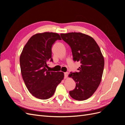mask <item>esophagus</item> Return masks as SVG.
<instances>
[{"instance_id": "esophagus-1", "label": "esophagus", "mask_w": 125, "mask_h": 125, "mask_svg": "<svg viewBox=\"0 0 125 125\" xmlns=\"http://www.w3.org/2000/svg\"><path fill=\"white\" fill-rule=\"evenodd\" d=\"M64 78L66 79V78H68V72H64Z\"/></svg>"}]
</instances>
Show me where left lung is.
Returning <instances> with one entry per match:
<instances>
[{
    "mask_svg": "<svg viewBox=\"0 0 125 125\" xmlns=\"http://www.w3.org/2000/svg\"><path fill=\"white\" fill-rule=\"evenodd\" d=\"M71 47L74 61L80 66L69 74L76 82V87L69 92L72 98L78 101L88 99L99 86L103 72L104 57L97 43L92 37L80 32L60 34Z\"/></svg>",
    "mask_w": 125,
    "mask_h": 125,
    "instance_id": "left-lung-1",
    "label": "left lung"
}]
</instances>
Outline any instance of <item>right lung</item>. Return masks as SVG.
I'll list each match as a JSON object with an SVG mask.
<instances>
[{
    "label": "right lung",
    "mask_w": 125,
    "mask_h": 125,
    "mask_svg": "<svg viewBox=\"0 0 125 125\" xmlns=\"http://www.w3.org/2000/svg\"><path fill=\"white\" fill-rule=\"evenodd\" d=\"M61 40L58 33L44 32L32 36L20 58L21 74L28 91L37 98L46 100L54 94L64 78L62 72L49 71L47 62H53L52 46Z\"/></svg>",
    "instance_id": "right-lung-1"
}]
</instances>
